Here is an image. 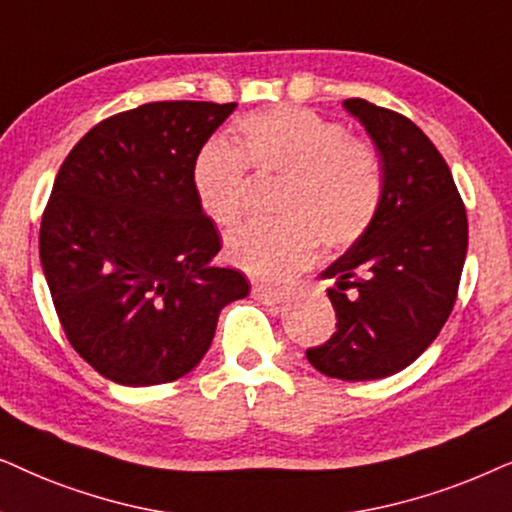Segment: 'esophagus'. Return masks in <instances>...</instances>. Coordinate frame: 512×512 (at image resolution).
Returning a JSON list of instances; mask_svg holds the SVG:
<instances>
[{
    "label": "esophagus",
    "instance_id": "1",
    "mask_svg": "<svg viewBox=\"0 0 512 512\" xmlns=\"http://www.w3.org/2000/svg\"><path fill=\"white\" fill-rule=\"evenodd\" d=\"M252 295H255V299H260V302L267 304V306H276L285 299V292L262 288V285H255V288H252Z\"/></svg>",
    "mask_w": 512,
    "mask_h": 512
}]
</instances>
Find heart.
Returning a JSON list of instances; mask_svg holds the SVG:
<instances>
[{
	"mask_svg": "<svg viewBox=\"0 0 512 512\" xmlns=\"http://www.w3.org/2000/svg\"><path fill=\"white\" fill-rule=\"evenodd\" d=\"M238 147L208 140L192 161L196 203L217 227L243 215L245 173L283 175L271 222L229 234L224 252L252 281L283 283L325 250L349 248L384 201V168L367 142L304 107H274L238 119Z\"/></svg>",
	"mask_w": 512,
	"mask_h": 512,
	"instance_id": "1",
	"label": "heart"
}]
</instances>
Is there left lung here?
Wrapping results in <instances>:
<instances>
[{
  "mask_svg": "<svg viewBox=\"0 0 512 512\" xmlns=\"http://www.w3.org/2000/svg\"><path fill=\"white\" fill-rule=\"evenodd\" d=\"M384 168V201L372 227L323 278L337 332L306 358L342 381L384 379L412 365L454 309L468 250L466 208L442 154L403 114L344 100Z\"/></svg>",
  "mask_w": 512,
  "mask_h": 512,
  "instance_id": "left-lung-1",
  "label": "left lung"
}]
</instances>
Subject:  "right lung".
Segmentation results:
<instances>
[{"label":"right lung","instance_id":"obj_1","mask_svg":"<svg viewBox=\"0 0 512 512\" xmlns=\"http://www.w3.org/2000/svg\"><path fill=\"white\" fill-rule=\"evenodd\" d=\"M236 102L163 100L93 126L60 166L39 257L72 349L121 386L168 384L210 349L220 311L250 292L213 267L220 234L192 161Z\"/></svg>","mask_w":512,"mask_h":512}]
</instances>
